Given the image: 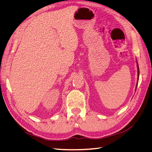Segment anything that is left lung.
I'll return each instance as SVG.
<instances>
[{
  "instance_id": "8db88e82",
  "label": "left lung",
  "mask_w": 152,
  "mask_h": 152,
  "mask_svg": "<svg viewBox=\"0 0 152 152\" xmlns=\"http://www.w3.org/2000/svg\"><path fill=\"white\" fill-rule=\"evenodd\" d=\"M137 69H138V78H139V65L137 64Z\"/></svg>"
}]
</instances>
